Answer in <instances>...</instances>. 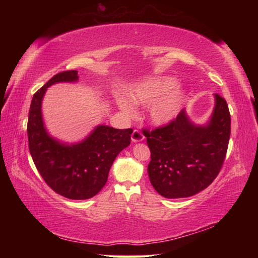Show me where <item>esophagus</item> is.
Instances as JSON below:
<instances>
[{
  "label": "esophagus",
  "mask_w": 258,
  "mask_h": 258,
  "mask_svg": "<svg viewBox=\"0 0 258 258\" xmlns=\"http://www.w3.org/2000/svg\"><path fill=\"white\" fill-rule=\"evenodd\" d=\"M131 139H132V142L136 143V142H142L144 140V135L142 134L141 131L139 130H134L132 135H131Z\"/></svg>",
  "instance_id": "obj_1"
}]
</instances>
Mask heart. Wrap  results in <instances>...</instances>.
Returning <instances> with one entry per match:
<instances>
[{
    "label": "heart",
    "instance_id": "b5f03b06",
    "mask_svg": "<svg viewBox=\"0 0 258 258\" xmlns=\"http://www.w3.org/2000/svg\"><path fill=\"white\" fill-rule=\"evenodd\" d=\"M176 80L171 76H157L144 81L130 90V100L138 105H147V117L155 125H163L176 116L184 102V92L174 87ZM122 111L131 113L133 107L124 97L117 98Z\"/></svg>",
    "mask_w": 258,
    "mask_h": 258
}]
</instances>
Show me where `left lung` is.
<instances>
[{
	"instance_id": "8db88e82",
	"label": "left lung",
	"mask_w": 258,
	"mask_h": 258,
	"mask_svg": "<svg viewBox=\"0 0 258 258\" xmlns=\"http://www.w3.org/2000/svg\"><path fill=\"white\" fill-rule=\"evenodd\" d=\"M151 151L147 172L151 184L166 199L193 196L211 185L225 160L231 114L221 95L208 123L195 125L185 111L176 118L153 131L144 130Z\"/></svg>"
}]
</instances>
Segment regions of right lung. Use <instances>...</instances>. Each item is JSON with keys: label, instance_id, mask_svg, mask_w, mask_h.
Returning <instances> with one entry per match:
<instances>
[{"label": "right lung", "instance_id": "right-lung-1", "mask_svg": "<svg viewBox=\"0 0 258 258\" xmlns=\"http://www.w3.org/2000/svg\"><path fill=\"white\" fill-rule=\"evenodd\" d=\"M78 71L54 75L33 95L27 138L29 149L38 173L50 187L70 200L95 196L107 182L115 158L131 143L132 128L117 130L98 125L78 144H64L47 134L42 118V100L48 86L59 82H76Z\"/></svg>", "mask_w": 258, "mask_h": 258}]
</instances>
